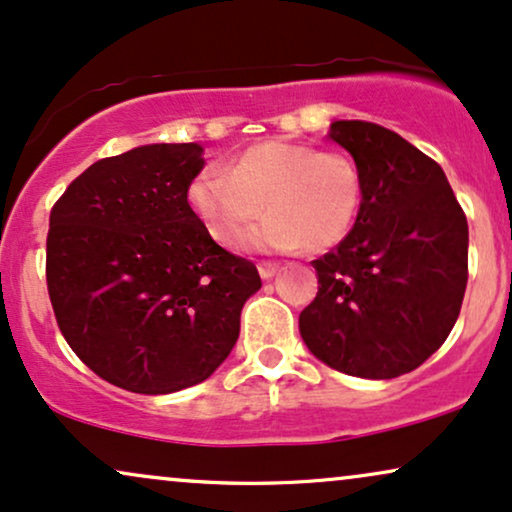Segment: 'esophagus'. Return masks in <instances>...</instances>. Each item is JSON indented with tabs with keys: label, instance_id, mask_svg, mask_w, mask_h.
I'll return each mask as SVG.
<instances>
[{
	"label": "esophagus",
	"instance_id": "obj_1",
	"mask_svg": "<svg viewBox=\"0 0 512 512\" xmlns=\"http://www.w3.org/2000/svg\"><path fill=\"white\" fill-rule=\"evenodd\" d=\"M277 263H273V261H261L258 263V273H261V277L263 280H270V277H273L275 273H277Z\"/></svg>",
	"mask_w": 512,
	"mask_h": 512
}]
</instances>
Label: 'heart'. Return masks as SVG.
I'll return each instance as SVG.
<instances>
[{
    "mask_svg": "<svg viewBox=\"0 0 512 512\" xmlns=\"http://www.w3.org/2000/svg\"><path fill=\"white\" fill-rule=\"evenodd\" d=\"M189 204L208 235L237 249L268 208L254 235L263 249L325 251L356 225L363 204L361 168L342 151L268 140L254 144L227 170H204L189 187Z\"/></svg>",
    "mask_w": 512,
    "mask_h": 512,
    "instance_id": "b5f03b06",
    "label": "heart"
}]
</instances>
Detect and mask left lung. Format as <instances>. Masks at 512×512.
I'll use <instances>...</instances> for the list:
<instances>
[{"label":"left lung","mask_w":512,"mask_h":512,"mask_svg":"<svg viewBox=\"0 0 512 512\" xmlns=\"http://www.w3.org/2000/svg\"><path fill=\"white\" fill-rule=\"evenodd\" d=\"M330 137L361 168L363 204L342 242L315 258L318 294L301 337L330 368L391 380L420 368L456 325L468 287V220L444 170L365 121Z\"/></svg>","instance_id":"obj_1"}]
</instances>
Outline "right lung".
<instances>
[{"label": "right lung", "mask_w": 512, "mask_h": 512, "mask_svg": "<svg viewBox=\"0 0 512 512\" xmlns=\"http://www.w3.org/2000/svg\"><path fill=\"white\" fill-rule=\"evenodd\" d=\"M199 144H147L92 163L49 213L47 292L75 356L135 394L204 382L230 356L251 261L208 235L187 201Z\"/></svg>", "instance_id": "right-lung-1"}]
</instances>
